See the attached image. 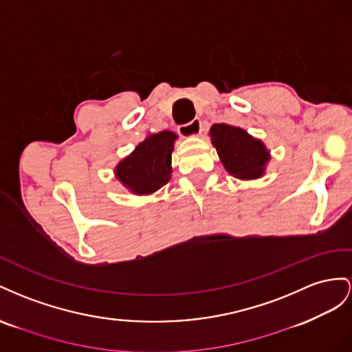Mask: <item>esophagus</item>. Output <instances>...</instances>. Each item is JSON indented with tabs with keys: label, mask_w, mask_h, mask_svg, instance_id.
<instances>
[{
	"label": "esophagus",
	"mask_w": 352,
	"mask_h": 352,
	"mask_svg": "<svg viewBox=\"0 0 352 352\" xmlns=\"http://www.w3.org/2000/svg\"><path fill=\"white\" fill-rule=\"evenodd\" d=\"M178 133H179V135H183L186 138L197 137L200 133H202V120L196 118V119L192 120V122L184 124V125H179L178 126Z\"/></svg>",
	"instance_id": "esophagus-1"
}]
</instances>
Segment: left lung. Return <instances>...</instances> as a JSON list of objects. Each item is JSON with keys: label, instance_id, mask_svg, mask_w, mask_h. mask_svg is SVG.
<instances>
[{"label": "left lung", "instance_id": "8db88e82", "mask_svg": "<svg viewBox=\"0 0 352 352\" xmlns=\"http://www.w3.org/2000/svg\"><path fill=\"white\" fill-rule=\"evenodd\" d=\"M209 135L228 174L239 179H256L264 175L270 152L261 140L228 124H214Z\"/></svg>", "mask_w": 352, "mask_h": 352}]
</instances>
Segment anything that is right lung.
<instances>
[{
	"label": "right lung",
	"mask_w": 352,
	"mask_h": 352,
	"mask_svg": "<svg viewBox=\"0 0 352 352\" xmlns=\"http://www.w3.org/2000/svg\"><path fill=\"white\" fill-rule=\"evenodd\" d=\"M175 140L177 134L170 131L150 134L131 155L118 164L116 178L134 195L155 193L170 179V157Z\"/></svg>",
	"instance_id": "add662e5"
}]
</instances>
